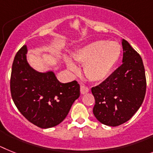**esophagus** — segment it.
Returning a JSON list of instances; mask_svg holds the SVG:
<instances>
[{
	"label": "esophagus",
	"instance_id": "34e87169",
	"mask_svg": "<svg viewBox=\"0 0 153 153\" xmlns=\"http://www.w3.org/2000/svg\"><path fill=\"white\" fill-rule=\"evenodd\" d=\"M89 91V88L88 87L85 85H82L81 86V93H82V95H84V94H86Z\"/></svg>",
	"mask_w": 153,
	"mask_h": 153
}]
</instances>
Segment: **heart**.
<instances>
[{"instance_id":"1","label":"heart","mask_w":153,"mask_h":153,"mask_svg":"<svg viewBox=\"0 0 153 153\" xmlns=\"http://www.w3.org/2000/svg\"><path fill=\"white\" fill-rule=\"evenodd\" d=\"M121 46L118 42L95 41L82 47L73 54L75 62L84 65V72L91 82H102L108 78L119 62ZM66 66L72 72L78 68L71 60L66 58Z\"/></svg>"}]
</instances>
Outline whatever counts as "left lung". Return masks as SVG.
I'll return each mask as SVG.
<instances>
[{
	"label": "left lung",
	"mask_w": 153,
	"mask_h": 153,
	"mask_svg": "<svg viewBox=\"0 0 153 153\" xmlns=\"http://www.w3.org/2000/svg\"><path fill=\"white\" fill-rule=\"evenodd\" d=\"M123 65L99 85L91 88L95 104L93 113L102 124L118 126L139 110L146 91V79L141 56L122 39Z\"/></svg>",
	"instance_id": "left-lung-1"
}]
</instances>
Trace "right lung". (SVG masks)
Masks as SVG:
<instances>
[{
	"instance_id": "right-lung-1",
	"label": "right lung",
	"mask_w": 153,
	"mask_h": 153,
	"mask_svg": "<svg viewBox=\"0 0 153 153\" xmlns=\"http://www.w3.org/2000/svg\"><path fill=\"white\" fill-rule=\"evenodd\" d=\"M26 45L14 57L10 76V92L16 107L31 123L42 128L60 124L80 96L76 81L61 83L54 71L39 72L27 60Z\"/></svg>"
}]
</instances>
